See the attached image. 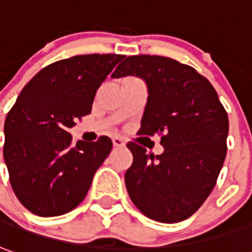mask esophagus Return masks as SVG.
I'll use <instances>...</instances> for the list:
<instances>
[{"label":"esophagus","instance_id":"34e87169","mask_svg":"<svg viewBox=\"0 0 252 252\" xmlns=\"http://www.w3.org/2000/svg\"><path fill=\"white\" fill-rule=\"evenodd\" d=\"M112 144H114V147H116V148H122V147H125V141H123L122 138H119V137H114V138H112Z\"/></svg>","mask_w":252,"mask_h":252}]
</instances>
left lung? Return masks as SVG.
Returning <instances> with one entry per match:
<instances>
[{"label":"left lung","mask_w":252,"mask_h":252,"mask_svg":"<svg viewBox=\"0 0 252 252\" xmlns=\"http://www.w3.org/2000/svg\"><path fill=\"white\" fill-rule=\"evenodd\" d=\"M136 75L147 83L148 101L138 134L160 136L163 154L130 141L133 163L125 182L144 216L164 223L187 220L216 187L226 156L228 114L207 78L163 56H129L114 78Z\"/></svg>","instance_id":"1"}]
</instances>
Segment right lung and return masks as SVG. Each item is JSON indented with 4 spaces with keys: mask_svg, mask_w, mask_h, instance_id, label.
<instances>
[{
    "mask_svg": "<svg viewBox=\"0 0 252 252\" xmlns=\"http://www.w3.org/2000/svg\"><path fill=\"white\" fill-rule=\"evenodd\" d=\"M123 55H79L39 71L5 119L3 159L19 202L32 214L56 217L85 199L109 155L107 136L72 144L68 133L88 115L97 89Z\"/></svg>",
    "mask_w": 252,
    "mask_h": 252,
    "instance_id": "add662e5",
    "label": "right lung"
}]
</instances>
